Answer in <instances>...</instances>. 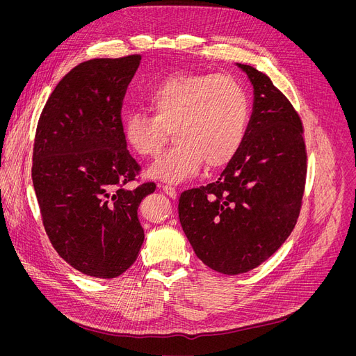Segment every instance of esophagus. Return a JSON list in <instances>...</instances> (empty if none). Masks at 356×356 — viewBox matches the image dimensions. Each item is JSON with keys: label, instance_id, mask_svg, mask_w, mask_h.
I'll list each match as a JSON object with an SVG mask.
<instances>
[{"label": "esophagus", "instance_id": "1", "mask_svg": "<svg viewBox=\"0 0 356 356\" xmlns=\"http://www.w3.org/2000/svg\"><path fill=\"white\" fill-rule=\"evenodd\" d=\"M161 189H163V192H164L167 196H170L172 199H176V197H177V191H176L175 186H172V184H163Z\"/></svg>", "mask_w": 356, "mask_h": 356}]
</instances>
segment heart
<instances>
[{"label": "heart", "instance_id": "obj_1", "mask_svg": "<svg viewBox=\"0 0 356 356\" xmlns=\"http://www.w3.org/2000/svg\"><path fill=\"white\" fill-rule=\"evenodd\" d=\"M149 111L129 112L122 131L141 157H154L172 129L176 141L149 165L148 176L180 183L208 167L228 164L244 141L248 98L229 74L175 73L145 92Z\"/></svg>", "mask_w": 356, "mask_h": 356}]
</instances>
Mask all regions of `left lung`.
Masks as SVG:
<instances>
[{
    "instance_id": "obj_1",
    "label": "left lung",
    "mask_w": 356,
    "mask_h": 356,
    "mask_svg": "<svg viewBox=\"0 0 356 356\" xmlns=\"http://www.w3.org/2000/svg\"><path fill=\"white\" fill-rule=\"evenodd\" d=\"M254 111L238 153L220 177L179 197V219L209 268L242 274L268 259L300 215L307 173L300 115L266 73L241 65Z\"/></svg>"
}]
</instances>
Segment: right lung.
Returning a JSON list of instances; mask_svg holds the SVG:
<instances>
[{
	"mask_svg": "<svg viewBox=\"0 0 356 356\" xmlns=\"http://www.w3.org/2000/svg\"><path fill=\"white\" fill-rule=\"evenodd\" d=\"M140 54L92 59L66 73L37 122L31 179L44 231L78 271L115 278L138 257L141 200L156 191L138 180L127 149L121 108Z\"/></svg>",
	"mask_w": 356,
	"mask_h": 356,
	"instance_id": "right-lung-1",
	"label": "right lung"
}]
</instances>
